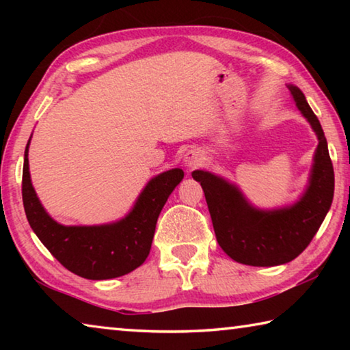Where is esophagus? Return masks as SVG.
I'll list each match as a JSON object with an SVG mask.
<instances>
[{
    "label": "esophagus",
    "mask_w": 350,
    "mask_h": 350,
    "mask_svg": "<svg viewBox=\"0 0 350 350\" xmlns=\"http://www.w3.org/2000/svg\"><path fill=\"white\" fill-rule=\"evenodd\" d=\"M204 159V152L200 151L199 148H191V150H188L185 152V156H183V165H185L188 170H194L202 165Z\"/></svg>",
    "instance_id": "obj_1"
}]
</instances>
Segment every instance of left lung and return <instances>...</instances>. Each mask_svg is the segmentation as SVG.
<instances>
[{
    "label": "left lung",
    "instance_id": "left-lung-1",
    "mask_svg": "<svg viewBox=\"0 0 350 350\" xmlns=\"http://www.w3.org/2000/svg\"><path fill=\"white\" fill-rule=\"evenodd\" d=\"M288 90L318 137L309 187L298 202L278 210H258L247 202L238 187L222 177L202 170L191 173L202 185L217 244L236 262L254 267L286 264L303 253L334 199V167L321 123L301 90L292 85Z\"/></svg>",
    "mask_w": 350,
    "mask_h": 350
}]
</instances>
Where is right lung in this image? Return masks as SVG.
Listing matches in <instances>:
<instances>
[{
    "instance_id": "obj_1",
    "label": "right lung",
    "mask_w": 350,
    "mask_h": 350,
    "mask_svg": "<svg viewBox=\"0 0 350 350\" xmlns=\"http://www.w3.org/2000/svg\"><path fill=\"white\" fill-rule=\"evenodd\" d=\"M29 144L23 165V204L33 233L58 262L86 280H112L145 262L151 250L157 217L183 179L174 168L148 182L133 210L120 221L91 227H66L55 222L41 205L29 173Z\"/></svg>"
}]
</instances>
